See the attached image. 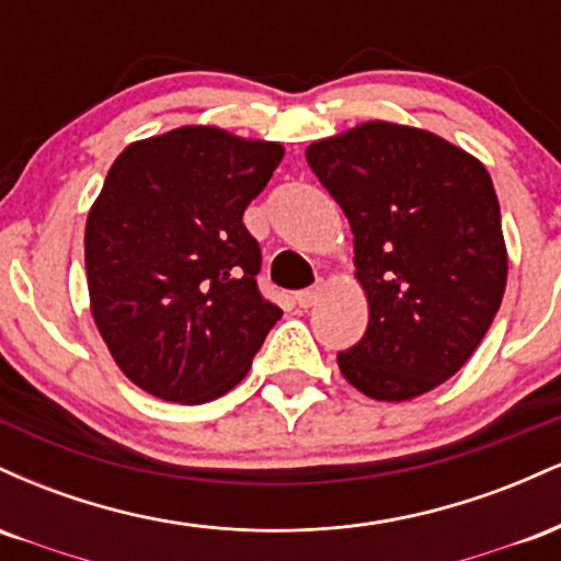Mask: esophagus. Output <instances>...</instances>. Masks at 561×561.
Returning a JSON list of instances; mask_svg holds the SVG:
<instances>
[{
    "mask_svg": "<svg viewBox=\"0 0 561 561\" xmlns=\"http://www.w3.org/2000/svg\"><path fill=\"white\" fill-rule=\"evenodd\" d=\"M321 289H324V279H321V276H319V279L313 282L311 287H308V289H300V293L295 295V300H298V306H300V308H311L313 302L319 300Z\"/></svg>",
    "mask_w": 561,
    "mask_h": 561,
    "instance_id": "1",
    "label": "esophagus"
}]
</instances>
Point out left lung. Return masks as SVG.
I'll list each match as a JSON object with an SVG mask.
<instances>
[{"instance_id": "obj_1", "label": "left lung", "mask_w": 561, "mask_h": 561, "mask_svg": "<svg viewBox=\"0 0 561 561\" xmlns=\"http://www.w3.org/2000/svg\"><path fill=\"white\" fill-rule=\"evenodd\" d=\"M306 160L347 216L369 300L340 371L377 401L437 388L467 364L504 298L506 244L485 165L388 121L313 141Z\"/></svg>"}]
</instances>
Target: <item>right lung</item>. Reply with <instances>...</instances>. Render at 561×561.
<instances>
[{
  "label": "right lung",
  "mask_w": 561,
  "mask_h": 561,
  "mask_svg": "<svg viewBox=\"0 0 561 561\" xmlns=\"http://www.w3.org/2000/svg\"><path fill=\"white\" fill-rule=\"evenodd\" d=\"M282 156L276 141L182 126L115 158L83 255L96 330L137 388L192 405L248 375L282 308L261 295L242 214Z\"/></svg>",
  "instance_id": "obj_1"
}]
</instances>
